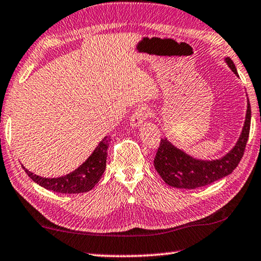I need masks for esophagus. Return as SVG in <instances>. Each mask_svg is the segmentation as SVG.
I'll use <instances>...</instances> for the list:
<instances>
[{
  "mask_svg": "<svg viewBox=\"0 0 261 261\" xmlns=\"http://www.w3.org/2000/svg\"><path fill=\"white\" fill-rule=\"evenodd\" d=\"M151 110L146 108V107H139L135 110V113L132 114L131 119H130V124L132 127H138L139 125H142L143 122L145 121L147 117L151 116Z\"/></svg>",
  "mask_w": 261,
  "mask_h": 261,
  "instance_id": "esophagus-1",
  "label": "esophagus"
}]
</instances>
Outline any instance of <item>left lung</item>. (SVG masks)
Listing matches in <instances>:
<instances>
[{
  "label": "left lung",
  "mask_w": 261,
  "mask_h": 261,
  "mask_svg": "<svg viewBox=\"0 0 261 261\" xmlns=\"http://www.w3.org/2000/svg\"><path fill=\"white\" fill-rule=\"evenodd\" d=\"M225 61L232 72L238 75L233 61L225 58ZM251 125V106L247 100L245 122L236 143L229 153L216 160H200L188 155L175 147L167 138L160 140V145L154 158V167L165 182L175 188L195 189L210 185L232 173L238 166L245 151Z\"/></svg>",
  "instance_id": "1"
}]
</instances>
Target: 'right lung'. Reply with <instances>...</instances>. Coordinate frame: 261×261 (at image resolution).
<instances>
[{"instance_id":"right-lung-1","label":"right lung","mask_w":261,"mask_h":261,"mask_svg":"<svg viewBox=\"0 0 261 261\" xmlns=\"http://www.w3.org/2000/svg\"><path fill=\"white\" fill-rule=\"evenodd\" d=\"M110 137L106 136L80 167L60 177H43L36 175L23 166L27 174L45 189L61 194H79L89 192L101 179L106 169Z\"/></svg>"}]
</instances>
